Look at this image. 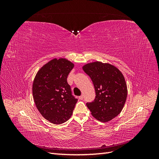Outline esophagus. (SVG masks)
Returning <instances> with one entry per match:
<instances>
[{
  "label": "esophagus",
  "instance_id": "1",
  "mask_svg": "<svg viewBox=\"0 0 159 159\" xmlns=\"http://www.w3.org/2000/svg\"><path fill=\"white\" fill-rule=\"evenodd\" d=\"M79 99H80V100H82V99H84V95H81V96H80V97H79Z\"/></svg>",
  "mask_w": 159,
  "mask_h": 159
}]
</instances>
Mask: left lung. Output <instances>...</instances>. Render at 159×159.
I'll return each instance as SVG.
<instances>
[{"instance_id": "obj_1", "label": "left lung", "mask_w": 159, "mask_h": 159, "mask_svg": "<svg viewBox=\"0 0 159 159\" xmlns=\"http://www.w3.org/2000/svg\"><path fill=\"white\" fill-rule=\"evenodd\" d=\"M92 81L95 98L86 105L96 119L107 122L121 113L127 95L125 80L121 72L109 64L96 61L83 67Z\"/></svg>"}]
</instances>
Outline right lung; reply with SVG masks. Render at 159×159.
<instances>
[{"instance_id":"right-lung-1","label":"right lung","mask_w":159,"mask_h":159,"mask_svg":"<svg viewBox=\"0 0 159 159\" xmlns=\"http://www.w3.org/2000/svg\"><path fill=\"white\" fill-rule=\"evenodd\" d=\"M73 68L68 60L54 59L38 71L34 80L32 94L36 106L43 117L54 124L68 121L78 102L67 82Z\"/></svg>"}]
</instances>
